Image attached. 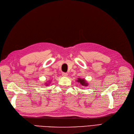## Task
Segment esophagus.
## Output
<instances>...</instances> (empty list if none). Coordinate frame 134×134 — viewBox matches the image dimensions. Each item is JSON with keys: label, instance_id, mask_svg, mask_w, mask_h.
<instances>
[{"label": "esophagus", "instance_id": "34e87169", "mask_svg": "<svg viewBox=\"0 0 134 134\" xmlns=\"http://www.w3.org/2000/svg\"><path fill=\"white\" fill-rule=\"evenodd\" d=\"M68 75V74L67 73H66V72H63V73L62 74L63 76H67Z\"/></svg>", "mask_w": 134, "mask_h": 134}]
</instances>
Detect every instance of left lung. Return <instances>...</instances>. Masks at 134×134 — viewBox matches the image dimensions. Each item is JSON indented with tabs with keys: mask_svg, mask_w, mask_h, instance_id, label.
I'll return each instance as SVG.
<instances>
[{
	"mask_svg": "<svg viewBox=\"0 0 134 134\" xmlns=\"http://www.w3.org/2000/svg\"><path fill=\"white\" fill-rule=\"evenodd\" d=\"M77 82L78 83H79L82 86H88V84L87 83V82L86 81V80L84 79H80V78H78V79L76 80Z\"/></svg>",
	"mask_w": 134,
	"mask_h": 134,
	"instance_id": "8db88e82",
	"label": "left lung"
}]
</instances>
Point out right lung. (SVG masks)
<instances>
[{"mask_svg":"<svg viewBox=\"0 0 134 134\" xmlns=\"http://www.w3.org/2000/svg\"><path fill=\"white\" fill-rule=\"evenodd\" d=\"M49 83H50V82H48ZM45 85H46V86H48V85H49V83H45Z\"/></svg>","mask_w":134,"mask_h":134,"instance_id":"obj_1","label":"right lung"}]
</instances>
